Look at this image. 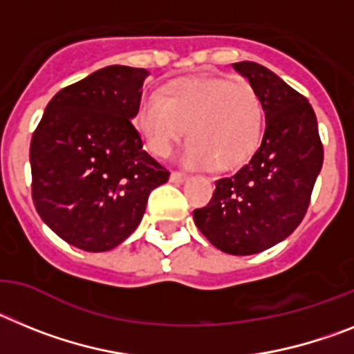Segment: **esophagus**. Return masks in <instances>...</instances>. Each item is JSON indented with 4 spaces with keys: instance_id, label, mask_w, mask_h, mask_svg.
Instances as JSON below:
<instances>
[{
    "instance_id": "esophagus-1",
    "label": "esophagus",
    "mask_w": 354,
    "mask_h": 354,
    "mask_svg": "<svg viewBox=\"0 0 354 354\" xmlns=\"http://www.w3.org/2000/svg\"><path fill=\"white\" fill-rule=\"evenodd\" d=\"M169 180L173 181V183H183V181L189 180V176L183 173H178V171H173V173H171V176H169Z\"/></svg>"
}]
</instances>
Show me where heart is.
I'll use <instances>...</instances> for the list:
<instances>
[{"label":"heart","instance_id":"1","mask_svg":"<svg viewBox=\"0 0 354 354\" xmlns=\"http://www.w3.org/2000/svg\"><path fill=\"white\" fill-rule=\"evenodd\" d=\"M133 122L155 156H167L189 128L190 142L181 162L187 167L214 165L217 171H230L250 160L260 146L263 106L248 82L178 78L158 94L144 96Z\"/></svg>","mask_w":354,"mask_h":354}]
</instances>
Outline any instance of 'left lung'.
I'll return each mask as SVG.
<instances>
[{"label": "left lung", "instance_id": "left-lung-1", "mask_svg": "<svg viewBox=\"0 0 354 354\" xmlns=\"http://www.w3.org/2000/svg\"><path fill=\"white\" fill-rule=\"evenodd\" d=\"M266 112L262 144L233 176L215 181L194 223L212 245L230 254H254L285 241L305 217L322 167L317 118L305 96L257 62H236Z\"/></svg>", "mask_w": 354, "mask_h": 354}]
</instances>
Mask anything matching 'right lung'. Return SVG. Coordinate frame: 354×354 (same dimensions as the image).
Wrapping results in <instances>:
<instances>
[{"mask_svg":"<svg viewBox=\"0 0 354 354\" xmlns=\"http://www.w3.org/2000/svg\"><path fill=\"white\" fill-rule=\"evenodd\" d=\"M147 75L139 67H103L57 92L33 131L37 214L80 250L118 248L142 221L151 190L169 180L131 122Z\"/></svg>","mask_w":354,"mask_h":354,"instance_id":"right-lung-1","label":"right lung"}]
</instances>
